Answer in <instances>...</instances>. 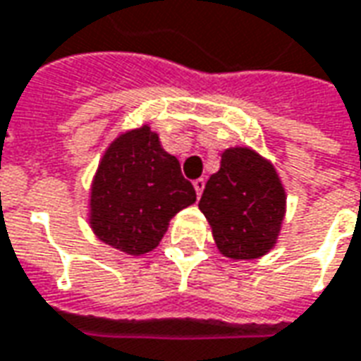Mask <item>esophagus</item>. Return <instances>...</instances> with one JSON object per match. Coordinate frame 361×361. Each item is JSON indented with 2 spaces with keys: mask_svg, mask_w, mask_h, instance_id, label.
<instances>
[{
  "mask_svg": "<svg viewBox=\"0 0 361 361\" xmlns=\"http://www.w3.org/2000/svg\"><path fill=\"white\" fill-rule=\"evenodd\" d=\"M193 188H195V191H197V197H201V193H203V189H204L203 178H199V180L193 181Z\"/></svg>",
  "mask_w": 361,
  "mask_h": 361,
  "instance_id": "obj_1",
  "label": "esophagus"
}]
</instances>
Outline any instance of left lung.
<instances>
[{
  "label": "left lung",
  "instance_id": "obj_1",
  "mask_svg": "<svg viewBox=\"0 0 361 361\" xmlns=\"http://www.w3.org/2000/svg\"><path fill=\"white\" fill-rule=\"evenodd\" d=\"M199 209L220 253L250 261L276 245L286 193L267 158L247 147H230L222 152L219 172L207 181Z\"/></svg>",
  "mask_w": 361,
  "mask_h": 361
}]
</instances>
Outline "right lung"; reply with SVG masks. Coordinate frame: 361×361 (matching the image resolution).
Segmentation results:
<instances>
[{"mask_svg": "<svg viewBox=\"0 0 361 361\" xmlns=\"http://www.w3.org/2000/svg\"><path fill=\"white\" fill-rule=\"evenodd\" d=\"M195 201L178 158L141 126L119 135L104 152L90 188L89 222L104 243L145 255L160 243L170 220Z\"/></svg>", "mask_w": 361, "mask_h": 361, "instance_id": "right-lung-1", "label": "right lung"}]
</instances>
